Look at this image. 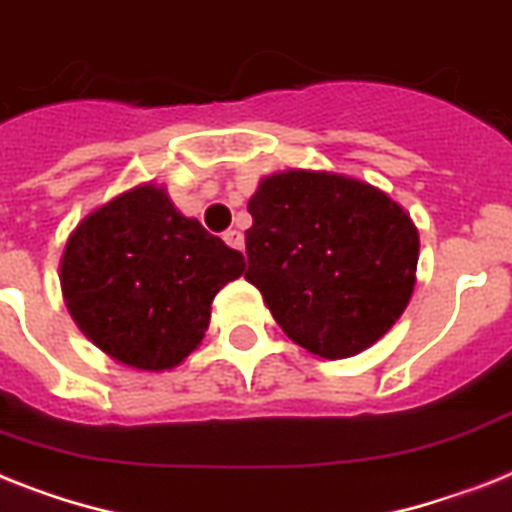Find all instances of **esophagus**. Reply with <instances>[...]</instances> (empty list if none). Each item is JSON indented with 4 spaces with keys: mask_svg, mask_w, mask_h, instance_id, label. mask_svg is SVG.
I'll return each mask as SVG.
<instances>
[{
    "mask_svg": "<svg viewBox=\"0 0 512 512\" xmlns=\"http://www.w3.org/2000/svg\"><path fill=\"white\" fill-rule=\"evenodd\" d=\"M223 242H226L231 249H242L244 236L239 234V231H226V234H223Z\"/></svg>",
    "mask_w": 512,
    "mask_h": 512,
    "instance_id": "1",
    "label": "esophagus"
}]
</instances>
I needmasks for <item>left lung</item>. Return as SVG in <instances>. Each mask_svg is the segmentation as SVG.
<instances>
[{"label": "left lung", "mask_w": 512, "mask_h": 512, "mask_svg": "<svg viewBox=\"0 0 512 512\" xmlns=\"http://www.w3.org/2000/svg\"><path fill=\"white\" fill-rule=\"evenodd\" d=\"M244 273L294 344L326 360L368 350L415 289L418 228L386 191L331 170L260 181Z\"/></svg>", "instance_id": "obj_1"}]
</instances>
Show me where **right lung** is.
Returning <instances> with one entry per match:
<instances>
[{"label":"right lung","mask_w":512,"mask_h":512,"mask_svg":"<svg viewBox=\"0 0 512 512\" xmlns=\"http://www.w3.org/2000/svg\"><path fill=\"white\" fill-rule=\"evenodd\" d=\"M244 273L242 252L139 184L89 213L60 260L62 299L83 336L134 371H170L197 350L215 294Z\"/></svg>","instance_id":"right-lung-1"}]
</instances>
